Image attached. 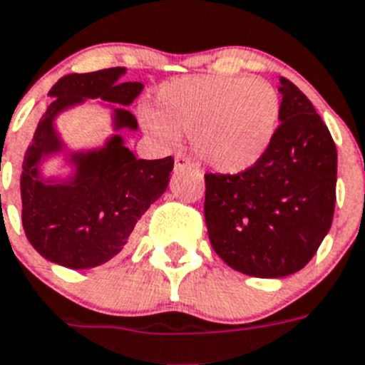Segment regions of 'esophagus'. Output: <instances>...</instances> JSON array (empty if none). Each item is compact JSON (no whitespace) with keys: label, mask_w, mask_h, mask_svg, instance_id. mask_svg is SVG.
<instances>
[{"label":"esophagus","mask_w":365,"mask_h":365,"mask_svg":"<svg viewBox=\"0 0 365 365\" xmlns=\"http://www.w3.org/2000/svg\"><path fill=\"white\" fill-rule=\"evenodd\" d=\"M192 163L191 159L185 158L183 154H178L176 158H174V170H185V168H191Z\"/></svg>","instance_id":"34e87169"}]
</instances>
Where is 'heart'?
Returning <instances> with one entry per match:
<instances>
[{
	"mask_svg": "<svg viewBox=\"0 0 365 365\" xmlns=\"http://www.w3.org/2000/svg\"><path fill=\"white\" fill-rule=\"evenodd\" d=\"M280 98L271 83L243 76H187L158 91L155 109L143 111L146 130L163 143L189 131L206 167L240 174L258 165L274 143Z\"/></svg>",
	"mask_w": 365,
	"mask_h": 365,
	"instance_id": "b5f03b06",
	"label": "heart"
}]
</instances>
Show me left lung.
<instances>
[{
  "mask_svg": "<svg viewBox=\"0 0 365 365\" xmlns=\"http://www.w3.org/2000/svg\"><path fill=\"white\" fill-rule=\"evenodd\" d=\"M280 125L258 165L206 174L211 247L235 271L284 278L314 258L332 225L338 152L329 128L295 85L280 78Z\"/></svg>",
  "mask_w": 365,
  "mask_h": 365,
  "instance_id": "1",
  "label": "left lung"
}]
</instances>
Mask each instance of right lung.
<instances>
[{"instance_id": "add662e5", "label": "right lung", "mask_w": 365, "mask_h": 365, "mask_svg": "<svg viewBox=\"0 0 365 365\" xmlns=\"http://www.w3.org/2000/svg\"><path fill=\"white\" fill-rule=\"evenodd\" d=\"M122 76L125 68L116 66L61 78L24 158L21 225L36 252L63 267L93 269L115 258L170 182V155L137 159L125 146L122 131L139 130L125 107L145 85L122 81ZM91 99L110 113L113 133L96 149H70L56 118ZM53 158L63 173H45Z\"/></svg>"}]
</instances>
